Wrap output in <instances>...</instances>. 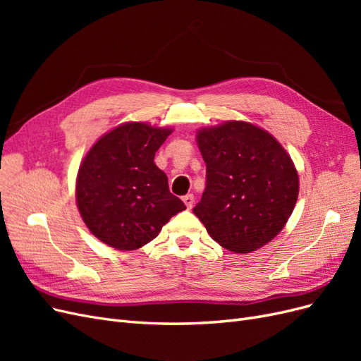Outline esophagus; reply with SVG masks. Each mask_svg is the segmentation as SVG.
<instances>
[{
    "label": "esophagus",
    "instance_id": "34e87169",
    "mask_svg": "<svg viewBox=\"0 0 361 361\" xmlns=\"http://www.w3.org/2000/svg\"><path fill=\"white\" fill-rule=\"evenodd\" d=\"M182 200H183V203H185V204H187L188 209H191L192 204H194V195H192V194H187Z\"/></svg>",
    "mask_w": 361,
    "mask_h": 361
}]
</instances>
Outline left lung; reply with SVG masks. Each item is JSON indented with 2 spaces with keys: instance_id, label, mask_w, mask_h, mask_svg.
I'll return each instance as SVG.
<instances>
[{
  "instance_id": "8db88e82",
  "label": "left lung",
  "mask_w": 361,
  "mask_h": 361,
  "mask_svg": "<svg viewBox=\"0 0 361 361\" xmlns=\"http://www.w3.org/2000/svg\"><path fill=\"white\" fill-rule=\"evenodd\" d=\"M206 188L192 212L207 233L235 253H250L276 238L298 197V174L279 141L247 122L202 129Z\"/></svg>"
}]
</instances>
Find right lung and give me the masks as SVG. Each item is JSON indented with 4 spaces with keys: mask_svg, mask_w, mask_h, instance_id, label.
Instances as JSON below:
<instances>
[{
    "mask_svg": "<svg viewBox=\"0 0 361 361\" xmlns=\"http://www.w3.org/2000/svg\"><path fill=\"white\" fill-rule=\"evenodd\" d=\"M167 128L133 122L110 130L85 155L76 179V203L85 226L117 250L150 243L173 215L187 209L169 190L155 152Z\"/></svg>",
    "mask_w": 361,
    "mask_h": 361,
    "instance_id": "1",
    "label": "right lung"
}]
</instances>
